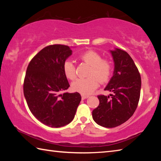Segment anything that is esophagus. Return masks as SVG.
Wrapping results in <instances>:
<instances>
[{"instance_id":"obj_1","label":"esophagus","mask_w":161,"mask_h":161,"mask_svg":"<svg viewBox=\"0 0 161 161\" xmlns=\"http://www.w3.org/2000/svg\"><path fill=\"white\" fill-rule=\"evenodd\" d=\"M88 97H89V96H86V95H81V99H82L83 100L87 99Z\"/></svg>"}]
</instances>
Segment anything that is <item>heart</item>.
Listing matches in <instances>:
<instances>
[{
    "instance_id": "1",
    "label": "heart",
    "mask_w": 161,
    "mask_h": 161,
    "mask_svg": "<svg viewBox=\"0 0 161 161\" xmlns=\"http://www.w3.org/2000/svg\"><path fill=\"white\" fill-rule=\"evenodd\" d=\"M81 61L90 65L88 76L86 78L78 79L72 84L74 91L83 95L91 94L101 82L107 81L112 72V65L107 59H103L102 56L97 52L88 50L81 54L79 57ZM63 71L66 77L73 80L77 77L76 69L72 61L67 60L63 64Z\"/></svg>"
}]
</instances>
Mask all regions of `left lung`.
<instances>
[{
    "label": "left lung",
    "mask_w": 161,
    "mask_h": 161,
    "mask_svg": "<svg viewBox=\"0 0 161 161\" xmlns=\"http://www.w3.org/2000/svg\"><path fill=\"white\" fill-rule=\"evenodd\" d=\"M114 62L113 77L104 90L109 96L99 95V104L92 111L94 121L106 128L116 127L133 116L140 99L141 79L138 68L126 52L110 50Z\"/></svg>",
    "instance_id": "obj_1"
}]
</instances>
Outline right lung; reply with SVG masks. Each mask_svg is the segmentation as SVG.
<instances>
[{"label":"right lung","instance_id":"obj_1","mask_svg":"<svg viewBox=\"0 0 161 161\" xmlns=\"http://www.w3.org/2000/svg\"><path fill=\"white\" fill-rule=\"evenodd\" d=\"M72 54L67 45H49L32 59L27 68L23 84L27 103L35 118L50 127L69 124L81 99L78 92H64L69 84L63 64Z\"/></svg>","mask_w":161,"mask_h":161}]
</instances>
